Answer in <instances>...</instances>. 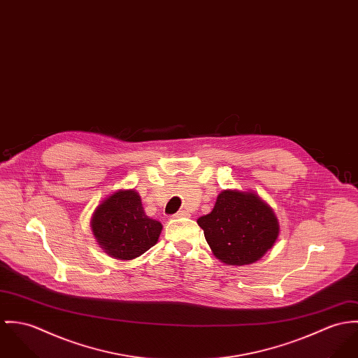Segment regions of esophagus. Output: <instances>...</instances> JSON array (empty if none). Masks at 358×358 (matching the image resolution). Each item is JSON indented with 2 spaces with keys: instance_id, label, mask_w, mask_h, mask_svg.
I'll return each instance as SVG.
<instances>
[{
  "instance_id": "1",
  "label": "esophagus",
  "mask_w": 358,
  "mask_h": 358,
  "mask_svg": "<svg viewBox=\"0 0 358 358\" xmlns=\"http://www.w3.org/2000/svg\"><path fill=\"white\" fill-rule=\"evenodd\" d=\"M174 217H176V218H185V217H189V213L185 211V210H180L178 213L174 214Z\"/></svg>"
}]
</instances>
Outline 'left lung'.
Masks as SVG:
<instances>
[{"label":"left lung","mask_w":358,"mask_h":358,"mask_svg":"<svg viewBox=\"0 0 358 358\" xmlns=\"http://www.w3.org/2000/svg\"><path fill=\"white\" fill-rule=\"evenodd\" d=\"M214 255L227 265H248L272 248L278 222L272 208L250 192L222 191L207 215L198 220Z\"/></svg>","instance_id":"8db88e82"}]
</instances>
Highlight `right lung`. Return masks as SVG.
<instances>
[{
	"mask_svg": "<svg viewBox=\"0 0 358 358\" xmlns=\"http://www.w3.org/2000/svg\"><path fill=\"white\" fill-rule=\"evenodd\" d=\"M92 231L101 248L117 259H133L157 244L162 224L148 218L133 189L118 191L94 211Z\"/></svg>",
	"mask_w": 358,
	"mask_h": 358,
	"instance_id": "add662e5",
	"label": "right lung"
}]
</instances>
